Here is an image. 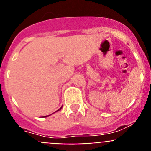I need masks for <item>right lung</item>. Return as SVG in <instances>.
Returning a JSON list of instances; mask_svg holds the SVG:
<instances>
[{
	"instance_id": "obj_1",
	"label": "right lung",
	"mask_w": 151,
	"mask_h": 151,
	"mask_svg": "<svg viewBox=\"0 0 151 151\" xmlns=\"http://www.w3.org/2000/svg\"><path fill=\"white\" fill-rule=\"evenodd\" d=\"M61 108H62V107H60V110H61ZM58 110H57V111H58Z\"/></svg>"
}]
</instances>
